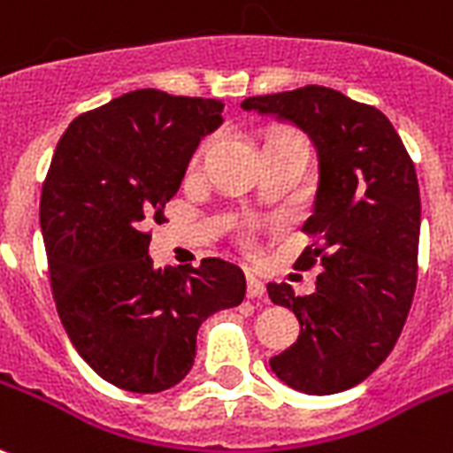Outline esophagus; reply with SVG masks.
<instances>
[{
  "mask_svg": "<svg viewBox=\"0 0 453 453\" xmlns=\"http://www.w3.org/2000/svg\"><path fill=\"white\" fill-rule=\"evenodd\" d=\"M247 295H250V299H261V296H265V285L258 280L257 275H250V280H247Z\"/></svg>",
  "mask_w": 453,
  "mask_h": 453,
  "instance_id": "obj_1",
  "label": "esophagus"
}]
</instances>
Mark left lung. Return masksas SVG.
<instances>
[{
  "label": "left lung",
  "mask_w": 453,
  "mask_h": 453,
  "mask_svg": "<svg viewBox=\"0 0 453 453\" xmlns=\"http://www.w3.org/2000/svg\"><path fill=\"white\" fill-rule=\"evenodd\" d=\"M240 106L299 127L319 154V189L303 233L320 244L306 247L296 264L311 268L320 258L323 273L309 296L268 282L271 302L295 311L302 326L271 368L296 392L337 395L389 357L409 316L420 234L416 168L388 116L337 89L306 85Z\"/></svg>",
  "instance_id": "left-lung-1"
}]
</instances>
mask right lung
<instances>
[{
    "label": "right lung",
    "instance_id": "add662e5",
    "mask_svg": "<svg viewBox=\"0 0 453 453\" xmlns=\"http://www.w3.org/2000/svg\"><path fill=\"white\" fill-rule=\"evenodd\" d=\"M220 113L219 99L134 89L78 116L51 158L40 227L58 319L82 361L127 392L175 388L203 320L247 295L242 268L223 258L154 268L144 233Z\"/></svg>",
    "mask_w": 453,
    "mask_h": 453
}]
</instances>
